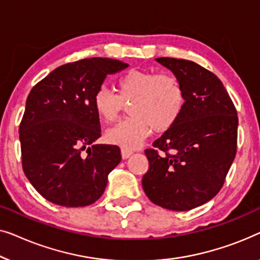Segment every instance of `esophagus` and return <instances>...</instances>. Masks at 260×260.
<instances>
[{
  "instance_id": "esophagus-1",
  "label": "esophagus",
  "mask_w": 260,
  "mask_h": 260,
  "mask_svg": "<svg viewBox=\"0 0 260 260\" xmlns=\"http://www.w3.org/2000/svg\"><path fill=\"white\" fill-rule=\"evenodd\" d=\"M132 154H133V152H132L131 149L121 148V155H122L123 159H128Z\"/></svg>"
}]
</instances>
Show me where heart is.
<instances>
[{
  "instance_id": "heart-1",
  "label": "heart",
  "mask_w": 260,
  "mask_h": 260,
  "mask_svg": "<svg viewBox=\"0 0 260 260\" xmlns=\"http://www.w3.org/2000/svg\"><path fill=\"white\" fill-rule=\"evenodd\" d=\"M116 95L106 88L94 95L93 106L105 123L114 122L128 105V119L105 134L106 141L120 147H139L151 131L165 132L177 122L185 106V93L177 76L170 73L129 71L115 83Z\"/></svg>"
}]
</instances>
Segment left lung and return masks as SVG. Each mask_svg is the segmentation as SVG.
Masks as SVG:
<instances>
[{"mask_svg": "<svg viewBox=\"0 0 260 260\" xmlns=\"http://www.w3.org/2000/svg\"><path fill=\"white\" fill-rule=\"evenodd\" d=\"M181 82L185 106L171 128L146 149L142 188L155 205L188 211L217 196L235 160L238 116L220 80L196 62L159 57ZM160 153H159L158 152Z\"/></svg>", "mask_w": 260, "mask_h": 260, "instance_id": "8db88e82", "label": "left lung"}]
</instances>
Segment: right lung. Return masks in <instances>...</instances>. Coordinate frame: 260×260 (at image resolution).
I'll return each mask as SVG.
<instances>
[{"mask_svg":"<svg viewBox=\"0 0 260 260\" xmlns=\"http://www.w3.org/2000/svg\"><path fill=\"white\" fill-rule=\"evenodd\" d=\"M128 64L92 57L61 66L29 93L20 125L23 172L48 202L87 206L104 194L108 174L121 161L120 148L99 145L93 99L109 74Z\"/></svg>","mask_w":260,"mask_h":260,"instance_id":"add662e5","label":"right lung"}]
</instances>
